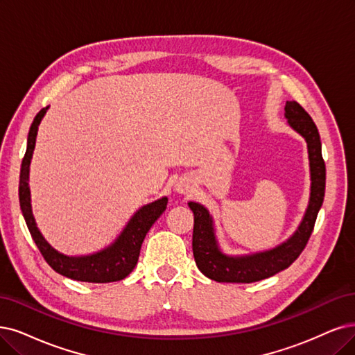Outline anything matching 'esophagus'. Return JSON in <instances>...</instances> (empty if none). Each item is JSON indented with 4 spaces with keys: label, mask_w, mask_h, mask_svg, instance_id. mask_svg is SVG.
<instances>
[{
    "label": "esophagus",
    "mask_w": 355,
    "mask_h": 355,
    "mask_svg": "<svg viewBox=\"0 0 355 355\" xmlns=\"http://www.w3.org/2000/svg\"><path fill=\"white\" fill-rule=\"evenodd\" d=\"M175 190L181 194H189L191 191V186L189 180H184V178H180L177 182H175Z\"/></svg>",
    "instance_id": "obj_1"
}]
</instances>
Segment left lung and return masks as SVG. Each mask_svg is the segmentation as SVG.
<instances>
[{
  "mask_svg": "<svg viewBox=\"0 0 355 355\" xmlns=\"http://www.w3.org/2000/svg\"><path fill=\"white\" fill-rule=\"evenodd\" d=\"M285 116L298 135L307 141L310 161V200L297 231L285 243L272 250L260 252L248 256H228L220 252L218 245L214 220L207 209L196 202L189 206L194 214L193 228V254L196 265L205 277L216 282H237L250 284L273 277L286 269L304 250L314 228L319 209L324 198L326 166L322 157V141L316 124L304 108L295 101H286Z\"/></svg>",
  "mask_w": 355,
  "mask_h": 355,
  "instance_id": "left-lung-1",
  "label": "left lung"
}]
</instances>
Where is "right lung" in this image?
Here are the masks:
<instances>
[{"label":"right lung","mask_w":355,"mask_h":355,"mask_svg":"<svg viewBox=\"0 0 355 355\" xmlns=\"http://www.w3.org/2000/svg\"><path fill=\"white\" fill-rule=\"evenodd\" d=\"M48 107L42 108L35 116L28 136V149H26L21 169H20V184H19V200L20 207L28 225L32 239L37 245L39 252L46 260V263L57 273L74 281L107 284L124 279L127 275L135 269L139 260L141 243L146 237L148 231L155 224L166 209L168 199H157L146 206L140 207L139 211L128 220V224L118 235V239L103 250L89 254V256H65L55 248H52L48 241L42 237L41 231L37 230L36 222L32 214L31 205V190H29V166L36 143L37 127L41 124Z\"/></svg>","instance_id":"add662e5"}]
</instances>
